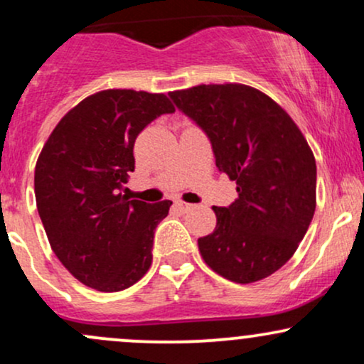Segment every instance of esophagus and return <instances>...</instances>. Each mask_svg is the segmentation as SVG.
I'll return each mask as SVG.
<instances>
[{"mask_svg":"<svg viewBox=\"0 0 364 364\" xmlns=\"http://www.w3.org/2000/svg\"><path fill=\"white\" fill-rule=\"evenodd\" d=\"M174 207H176L179 212H188V210H190V208H193V205H191V203L181 202V200H176V202H174Z\"/></svg>","mask_w":364,"mask_h":364,"instance_id":"obj_1","label":"esophagus"}]
</instances>
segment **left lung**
Masks as SVG:
<instances>
[{
	"mask_svg": "<svg viewBox=\"0 0 364 364\" xmlns=\"http://www.w3.org/2000/svg\"><path fill=\"white\" fill-rule=\"evenodd\" d=\"M205 132L215 166L236 181L237 198L212 207L217 224L198 240L202 258L228 281L269 277L294 255L316 207V164L291 116L269 95L241 85L169 92Z\"/></svg>",
	"mask_w": 364,
	"mask_h": 364,
	"instance_id": "obj_1",
	"label": "left lung"
}]
</instances>
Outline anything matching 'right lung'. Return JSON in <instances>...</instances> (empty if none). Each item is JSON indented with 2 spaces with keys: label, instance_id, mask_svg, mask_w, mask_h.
Returning a JSON list of instances; mask_svg holds the SVG:
<instances>
[{
  "label": "right lung",
  "instance_id": "obj_1",
  "mask_svg": "<svg viewBox=\"0 0 364 364\" xmlns=\"http://www.w3.org/2000/svg\"><path fill=\"white\" fill-rule=\"evenodd\" d=\"M169 112L164 94L97 92L63 116L37 159L36 202L49 245L92 289L123 291L150 269L154 231L173 202L129 200L123 190L136 136Z\"/></svg>",
  "mask_w": 364,
  "mask_h": 364
}]
</instances>
